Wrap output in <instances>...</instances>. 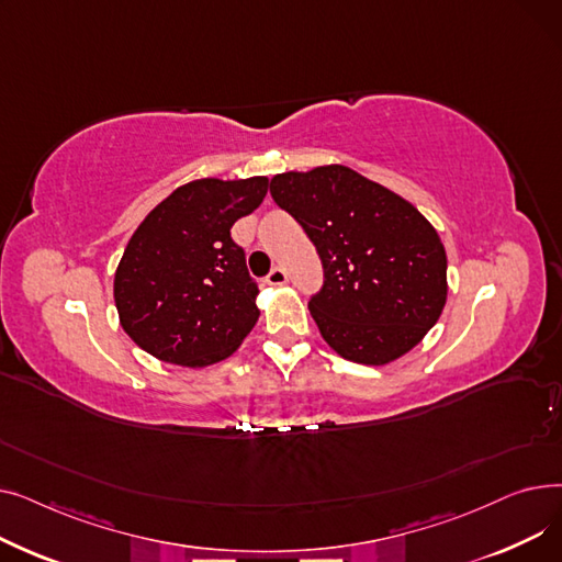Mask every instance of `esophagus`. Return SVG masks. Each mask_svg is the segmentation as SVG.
Segmentation results:
<instances>
[{"label":"esophagus","mask_w":562,"mask_h":562,"mask_svg":"<svg viewBox=\"0 0 562 562\" xmlns=\"http://www.w3.org/2000/svg\"><path fill=\"white\" fill-rule=\"evenodd\" d=\"M266 282L273 284V286H280V284H286V271L282 269V266H276V269H271V273L266 276Z\"/></svg>","instance_id":"1"}]
</instances>
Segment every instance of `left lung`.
Returning a JSON list of instances; mask_svg holds the SVG:
<instances>
[{
    "instance_id": "obj_1",
    "label": "left lung",
    "mask_w": 562,
    "mask_h": 562,
    "mask_svg": "<svg viewBox=\"0 0 562 562\" xmlns=\"http://www.w3.org/2000/svg\"><path fill=\"white\" fill-rule=\"evenodd\" d=\"M271 195L316 246L310 314L337 356L382 367L426 337L447 305V250L415 204L339 164L276 175Z\"/></svg>"
}]
</instances>
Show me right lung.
<instances>
[{"instance_id":"right-lung-1","label":"right lung","mask_w":562,"mask_h":562,"mask_svg":"<svg viewBox=\"0 0 562 562\" xmlns=\"http://www.w3.org/2000/svg\"><path fill=\"white\" fill-rule=\"evenodd\" d=\"M269 191V177H204L145 216L113 278L123 330L161 362L210 367L241 346L259 318L246 252L229 236Z\"/></svg>"}]
</instances>
